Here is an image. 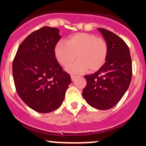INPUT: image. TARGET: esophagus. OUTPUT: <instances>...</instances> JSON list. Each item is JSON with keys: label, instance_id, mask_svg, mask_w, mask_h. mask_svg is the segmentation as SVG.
Returning a JSON list of instances; mask_svg holds the SVG:
<instances>
[{"label": "esophagus", "instance_id": "34e87169", "mask_svg": "<svg viewBox=\"0 0 146 146\" xmlns=\"http://www.w3.org/2000/svg\"><path fill=\"white\" fill-rule=\"evenodd\" d=\"M76 76H73V75H72V76H71V80L73 81V82L75 80V79H76Z\"/></svg>", "mask_w": 146, "mask_h": 146}]
</instances>
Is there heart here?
<instances>
[{
  "mask_svg": "<svg viewBox=\"0 0 146 146\" xmlns=\"http://www.w3.org/2000/svg\"><path fill=\"white\" fill-rule=\"evenodd\" d=\"M54 56L58 62L67 67L70 73L97 71L105 64L108 55V45L103 38L88 33H77L54 47Z\"/></svg>",
  "mask_w": 146,
  "mask_h": 146,
  "instance_id": "obj_1",
  "label": "heart"
}]
</instances>
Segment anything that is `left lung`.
Masks as SVG:
<instances>
[{"mask_svg":"<svg viewBox=\"0 0 146 146\" xmlns=\"http://www.w3.org/2000/svg\"><path fill=\"white\" fill-rule=\"evenodd\" d=\"M98 30L108 45V55L102 68L84 76L87 85L82 95L89 105L106 110L117 104L129 88L132 64L129 47L121 38L104 29Z\"/></svg>","mask_w":146,"mask_h":146,"instance_id":"1","label":"left lung"}]
</instances>
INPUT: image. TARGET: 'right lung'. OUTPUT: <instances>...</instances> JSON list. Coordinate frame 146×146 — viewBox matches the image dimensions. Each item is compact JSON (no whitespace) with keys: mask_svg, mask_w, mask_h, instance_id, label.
I'll use <instances>...</instances> for the list:
<instances>
[{"mask_svg":"<svg viewBox=\"0 0 146 146\" xmlns=\"http://www.w3.org/2000/svg\"><path fill=\"white\" fill-rule=\"evenodd\" d=\"M59 30L45 27L29 35L17 49L12 74L17 94L24 103L40 113L58 109L71 82L54 56Z\"/></svg>","mask_w":146,"mask_h":146,"instance_id":"1","label":"right lung"}]
</instances>
